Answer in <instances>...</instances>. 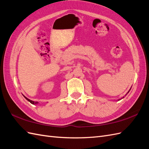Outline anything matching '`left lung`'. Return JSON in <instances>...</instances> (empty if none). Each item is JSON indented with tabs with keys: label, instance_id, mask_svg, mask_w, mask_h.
I'll return each mask as SVG.
<instances>
[{
	"label": "left lung",
	"instance_id": "8db88e82",
	"mask_svg": "<svg viewBox=\"0 0 149 149\" xmlns=\"http://www.w3.org/2000/svg\"><path fill=\"white\" fill-rule=\"evenodd\" d=\"M130 90H129V91H128V93H127V94H126V95H127V94H128V93H129V92H130ZM126 95H125V96H126ZM123 98H124V97H122V98H121V99H123ZM121 99H120V100H121ZM120 100H118V101H120Z\"/></svg>",
	"mask_w": 149,
	"mask_h": 149
}]
</instances>
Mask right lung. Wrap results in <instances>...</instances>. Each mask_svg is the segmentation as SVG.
Listing matches in <instances>:
<instances>
[{"label": "right lung", "mask_w": 149, "mask_h": 149, "mask_svg": "<svg viewBox=\"0 0 149 149\" xmlns=\"http://www.w3.org/2000/svg\"><path fill=\"white\" fill-rule=\"evenodd\" d=\"M24 97L26 99V100H27L29 102H31V104H38V102H35V101H31V100H30L29 99H28V98H27L26 97H25L24 96Z\"/></svg>", "instance_id": "add662e5"}]
</instances>
